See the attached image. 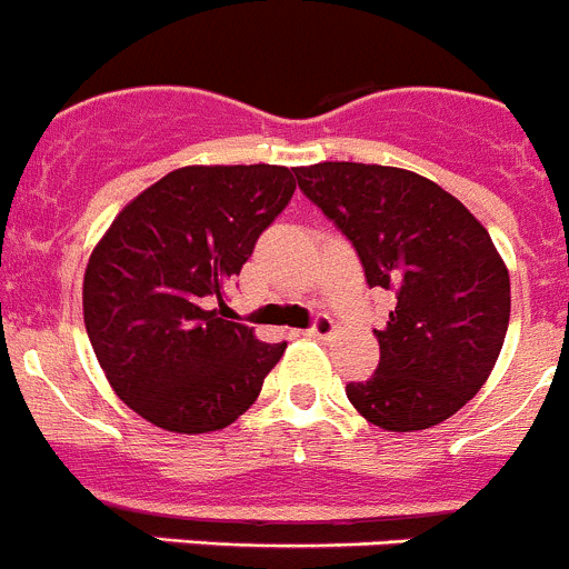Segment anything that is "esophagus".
Returning a JSON list of instances; mask_svg holds the SVG:
<instances>
[{
  "label": "esophagus",
  "instance_id": "esophagus-1",
  "mask_svg": "<svg viewBox=\"0 0 569 569\" xmlns=\"http://www.w3.org/2000/svg\"><path fill=\"white\" fill-rule=\"evenodd\" d=\"M335 332V321L329 316H316L312 318V327L307 329L305 335H310V338H316V340H323V338H329V335Z\"/></svg>",
  "mask_w": 569,
  "mask_h": 569
}]
</instances>
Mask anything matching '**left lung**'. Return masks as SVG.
Wrapping results in <instances>:
<instances>
[{"mask_svg":"<svg viewBox=\"0 0 569 569\" xmlns=\"http://www.w3.org/2000/svg\"><path fill=\"white\" fill-rule=\"evenodd\" d=\"M299 189L355 246L366 284L388 290L380 366L346 397L371 425L427 430L463 408L500 357L511 281L461 200L399 167H296Z\"/></svg>","mask_w":569,"mask_h":569,"instance_id":"left-lung-1","label":"left lung"}]
</instances>
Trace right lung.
Here are the masks:
<instances>
[{
    "label": "right lung",
    "mask_w": 569,
    "mask_h": 569,
    "mask_svg": "<svg viewBox=\"0 0 569 569\" xmlns=\"http://www.w3.org/2000/svg\"><path fill=\"white\" fill-rule=\"evenodd\" d=\"M296 192L276 164L181 167L133 198L83 279L91 349L128 408L170 432L240 419L288 343L226 321V284Z\"/></svg>",
    "instance_id": "1"
}]
</instances>
